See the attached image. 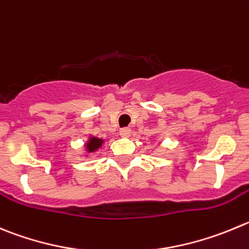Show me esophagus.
Wrapping results in <instances>:
<instances>
[{
  "label": "esophagus",
  "instance_id": "34e87169",
  "mask_svg": "<svg viewBox=\"0 0 249 249\" xmlns=\"http://www.w3.org/2000/svg\"><path fill=\"white\" fill-rule=\"evenodd\" d=\"M119 132H120V135L126 138V136H130V134H131V129H130V127H122Z\"/></svg>",
  "mask_w": 249,
  "mask_h": 249
}]
</instances>
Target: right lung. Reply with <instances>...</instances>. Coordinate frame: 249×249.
I'll return each instance as SVG.
<instances>
[{"mask_svg": "<svg viewBox=\"0 0 249 249\" xmlns=\"http://www.w3.org/2000/svg\"><path fill=\"white\" fill-rule=\"evenodd\" d=\"M102 142H103V140H99V139L93 138V139H90L89 142H88L87 148L90 151V152H92V151H94V150H97L98 147H101Z\"/></svg>", "mask_w": 249, "mask_h": 249, "instance_id": "add662e5", "label": "right lung"}]
</instances>
